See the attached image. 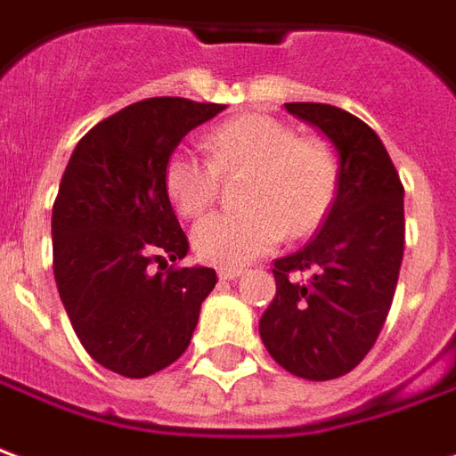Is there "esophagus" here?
<instances>
[{
    "mask_svg": "<svg viewBox=\"0 0 456 456\" xmlns=\"http://www.w3.org/2000/svg\"><path fill=\"white\" fill-rule=\"evenodd\" d=\"M239 276H241L239 269H222V272H219V279H222V281H237Z\"/></svg>",
    "mask_w": 456,
    "mask_h": 456,
    "instance_id": "obj_1",
    "label": "esophagus"
}]
</instances>
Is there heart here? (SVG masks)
Returning a JSON list of instances; mask_svg holds the SVG:
<instances>
[{"label":"heart","mask_w":456,"mask_h":456,"mask_svg":"<svg viewBox=\"0 0 456 456\" xmlns=\"http://www.w3.org/2000/svg\"><path fill=\"white\" fill-rule=\"evenodd\" d=\"M209 158L177 148L165 165V190L175 212L200 217L215 202L219 173L247 175L239 187V212L209 215L192 229L197 256L215 266L239 269L289 237H304L321 224L336 195L338 162L330 145L298 138L272 116H241L207 135Z\"/></svg>","instance_id":"1"}]
</instances>
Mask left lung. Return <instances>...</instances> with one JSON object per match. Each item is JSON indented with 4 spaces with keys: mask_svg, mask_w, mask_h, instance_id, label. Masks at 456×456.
Returning <instances> with one entry per match:
<instances>
[{
    "mask_svg": "<svg viewBox=\"0 0 456 456\" xmlns=\"http://www.w3.org/2000/svg\"><path fill=\"white\" fill-rule=\"evenodd\" d=\"M286 110L330 140L338 183L316 237L273 261L276 296L259 333L291 375L333 380L368 355L387 318L405 249V190L383 140L361 118L328 103Z\"/></svg>",
    "mask_w": 456,
    "mask_h": 456,
    "instance_id": "left-lung-1",
    "label": "left lung"
}]
</instances>
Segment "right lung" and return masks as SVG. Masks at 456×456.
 <instances>
[{
  "mask_svg": "<svg viewBox=\"0 0 456 456\" xmlns=\"http://www.w3.org/2000/svg\"><path fill=\"white\" fill-rule=\"evenodd\" d=\"M219 103L148 98L78 140L51 215L53 276L81 346L126 378L173 365L195 333L215 269L151 272L190 244L165 190L180 140L222 113ZM167 266V264H165Z\"/></svg>",
  "mask_w": 456,
  "mask_h": 456,
  "instance_id": "1",
  "label": "right lung"
}]
</instances>
